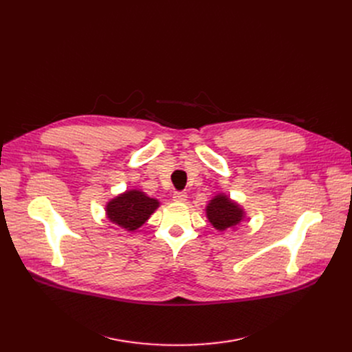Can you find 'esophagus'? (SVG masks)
Here are the masks:
<instances>
[{
	"instance_id": "1",
	"label": "esophagus",
	"mask_w": 352,
	"mask_h": 352,
	"mask_svg": "<svg viewBox=\"0 0 352 352\" xmlns=\"http://www.w3.org/2000/svg\"><path fill=\"white\" fill-rule=\"evenodd\" d=\"M174 201H177V202H184L187 199V192H184V191H177V192H174Z\"/></svg>"
}]
</instances>
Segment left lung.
<instances>
[{"instance_id": "obj_1", "label": "left lung", "mask_w": 352, "mask_h": 352, "mask_svg": "<svg viewBox=\"0 0 352 352\" xmlns=\"http://www.w3.org/2000/svg\"><path fill=\"white\" fill-rule=\"evenodd\" d=\"M207 217L214 228L223 231L241 223L244 211L227 195L219 194L207 206Z\"/></svg>"}]
</instances>
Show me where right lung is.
I'll return each mask as SVG.
<instances>
[{"mask_svg": "<svg viewBox=\"0 0 352 352\" xmlns=\"http://www.w3.org/2000/svg\"><path fill=\"white\" fill-rule=\"evenodd\" d=\"M158 206L160 202L155 198L146 197L142 191L131 190L111 199L105 211L111 223H116L128 231H134L150 218Z\"/></svg>", "mask_w": 352, "mask_h": 352, "instance_id": "right-lung-1", "label": "right lung"}]
</instances>
